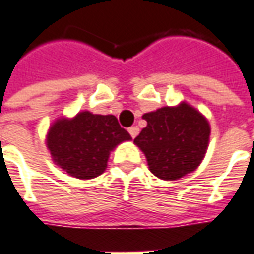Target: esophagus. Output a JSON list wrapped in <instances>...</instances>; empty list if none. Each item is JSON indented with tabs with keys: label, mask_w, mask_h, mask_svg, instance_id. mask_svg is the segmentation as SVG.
Masks as SVG:
<instances>
[{
	"label": "esophagus",
	"mask_w": 254,
	"mask_h": 254,
	"mask_svg": "<svg viewBox=\"0 0 254 254\" xmlns=\"http://www.w3.org/2000/svg\"><path fill=\"white\" fill-rule=\"evenodd\" d=\"M129 133H130V136L134 138L138 134V127H129Z\"/></svg>",
	"instance_id": "1"
}]
</instances>
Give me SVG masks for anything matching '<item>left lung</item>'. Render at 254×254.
I'll list each match as a JSON object with an SVG mask.
<instances>
[{"label":"left lung","mask_w":254,"mask_h":254,"mask_svg":"<svg viewBox=\"0 0 254 254\" xmlns=\"http://www.w3.org/2000/svg\"><path fill=\"white\" fill-rule=\"evenodd\" d=\"M143 118L147 127L134 144L144 152L154 176L174 181L196 170L205 156L211 133L200 111L182 102L145 113Z\"/></svg>","instance_id":"left-lung-1"}]
</instances>
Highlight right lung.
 I'll use <instances>...</instances> for the list:
<instances>
[{"instance_id": "right-lung-1", "label": "right lung", "mask_w": 254, "mask_h": 254, "mask_svg": "<svg viewBox=\"0 0 254 254\" xmlns=\"http://www.w3.org/2000/svg\"><path fill=\"white\" fill-rule=\"evenodd\" d=\"M130 134L114 116L81 111L73 118H60L47 132L46 144L53 162L78 180L100 176L110 152Z\"/></svg>"}]
</instances>
